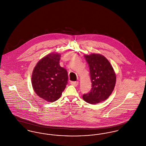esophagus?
<instances>
[{"mask_svg":"<svg viewBox=\"0 0 146 146\" xmlns=\"http://www.w3.org/2000/svg\"><path fill=\"white\" fill-rule=\"evenodd\" d=\"M78 82H70V84L72 85H73V86H76L78 85Z\"/></svg>","mask_w":146,"mask_h":146,"instance_id":"esophagus-1","label":"esophagus"}]
</instances>
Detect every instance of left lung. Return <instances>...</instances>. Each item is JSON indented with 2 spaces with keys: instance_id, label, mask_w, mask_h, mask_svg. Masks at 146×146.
I'll list each match as a JSON object with an SVG mask.
<instances>
[{
  "instance_id": "obj_1",
  "label": "left lung",
  "mask_w": 146,
  "mask_h": 146,
  "mask_svg": "<svg viewBox=\"0 0 146 146\" xmlns=\"http://www.w3.org/2000/svg\"><path fill=\"white\" fill-rule=\"evenodd\" d=\"M88 63L92 88L84 94V100L90 104H96L105 101L114 90L116 76L110 62L104 56L92 54L85 55Z\"/></svg>"
}]
</instances>
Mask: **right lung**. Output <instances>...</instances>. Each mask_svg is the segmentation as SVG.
Returning a JSON list of instances; mask_svg holds the SVG:
<instances>
[{
	"label": "right lung",
	"mask_w": 146,
	"mask_h": 146,
	"mask_svg": "<svg viewBox=\"0 0 146 146\" xmlns=\"http://www.w3.org/2000/svg\"><path fill=\"white\" fill-rule=\"evenodd\" d=\"M61 55L49 54L40 60L33 71L32 84L35 93L48 102L61 97L68 83V73L60 66Z\"/></svg>",
	"instance_id": "obj_1"
}]
</instances>
